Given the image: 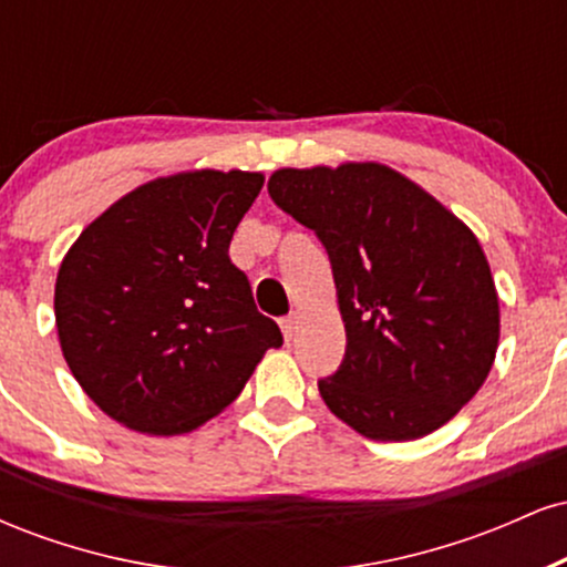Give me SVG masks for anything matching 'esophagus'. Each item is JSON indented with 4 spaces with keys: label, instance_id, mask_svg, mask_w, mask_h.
Returning <instances> with one entry per match:
<instances>
[{
    "label": "esophagus",
    "instance_id": "34e87169",
    "mask_svg": "<svg viewBox=\"0 0 567 567\" xmlns=\"http://www.w3.org/2000/svg\"><path fill=\"white\" fill-rule=\"evenodd\" d=\"M279 328H282V336H285V341H292V336H296V328H298V320H296V315H288V317H282V320H279Z\"/></svg>",
    "mask_w": 567,
    "mask_h": 567
}]
</instances>
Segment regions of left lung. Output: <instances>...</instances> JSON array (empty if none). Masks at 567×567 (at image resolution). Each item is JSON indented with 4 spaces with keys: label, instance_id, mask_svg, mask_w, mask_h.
Instances as JSON below:
<instances>
[{
    "label": "left lung",
    "instance_id": "8db88e82",
    "mask_svg": "<svg viewBox=\"0 0 567 567\" xmlns=\"http://www.w3.org/2000/svg\"><path fill=\"white\" fill-rule=\"evenodd\" d=\"M269 197L317 234L347 351L317 381L341 421L379 442L419 440L477 394L498 349V296L477 237L375 162L277 171Z\"/></svg>",
    "mask_w": 567,
    "mask_h": 567
}]
</instances>
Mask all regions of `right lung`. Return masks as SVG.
<instances>
[{
	"instance_id": "1",
	"label": "right lung",
	"mask_w": 567,
	"mask_h": 567,
	"mask_svg": "<svg viewBox=\"0 0 567 567\" xmlns=\"http://www.w3.org/2000/svg\"><path fill=\"white\" fill-rule=\"evenodd\" d=\"M261 173L148 181L80 234L55 282L63 357L90 400L135 432L184 434L237 400L277 322L229 258Z\"/></svg>"
}]
</instances>
